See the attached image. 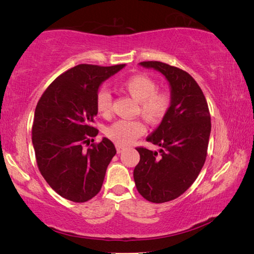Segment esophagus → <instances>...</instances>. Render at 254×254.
Wrapping results in <instances>:
<instances>
[{"label": "esophagus", "instance_id": "34e87169", "mask_svg": "<svg viewBox=\"0 0 254 254\" xmlns=\"http://www.w3.org/2000/svg\"><path fill=\"white\" fill-rule=\"evenodd\" d=\"M124 150H126V148L122 147V145H119V144L117 145V152H118V153H121V152H123Z\"/></svg>", "mask_w": 254, "mask_h": 254}]
</instances>
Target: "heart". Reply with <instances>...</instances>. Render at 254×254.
Wrapping results in <instances>:
<instances>
[{"mask_svg":"<svg viewBox=\"0 0 254 254\" xmlns=\"http://www.w3.org/2000/svg\"><path fill=\"white\" fill-rule=\"evenodd\" d=\"M121 88L137 102V113L150 124L161 122L173 104V95L167 89H157V81L144 74H136L124 79ZM95 106L100 114L109 115L112 97L105 89H100L95 96ZM145 126L140 120H119L106 128V136L119 145H127L143 135Z\"/></svg>","mask_w":254,"mask_h":254,"instance_id":"heart-1","label":"heart"}]
</instances>
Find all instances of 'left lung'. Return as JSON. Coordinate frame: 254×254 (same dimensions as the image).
Segmentation results:
<instances>
[{
    "label": "left lung",
    "mask_w": 254,
    "mask_h": 254,
    "mask_svg": "<svg viewBox=\"0 0 254 254\" xmlns=\"http://www.w3.org/2000/svg\"><path fill=\"white\" fill-rule=\"evenodd\" d=\"M166 77L173 104L147 141L159 153L137 147L140 161L133 171L140 195L151 203H166L183 195L203 168L210 134V114L198 84L187 71L160 62H142Z\"/></svg>",
    "instance_id": "left-lung-1"
}]
</instances>
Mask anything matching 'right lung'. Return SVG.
<instances>
[{
	"label": "right lung",
	"instance_id": "1",
	"mask_svg": "<svg viewBox=\"0 0 254 254\" xmlns=\"http://www.w3.org/2000/svg\"><path fill=\"white\" fill-rule=\"evenodd\" d=\"M124 66L80 64L58 76L38 102L32 124L38 168L49 186L68 200L85 203L96 196L117 153L107 137L98 143L89 140L98 133L92 126L98 87ZM85 145L90 147L84 149Z\"/></svg>",
	"mask_w": 254,
	"mask_h": 254
}]
</instances>
